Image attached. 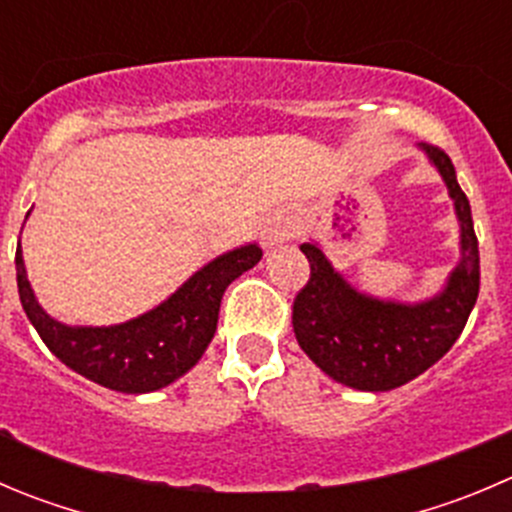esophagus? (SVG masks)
Instances as JSON below:
<instances>
[{"mask_svg":"<svg viewBox=\"0 0 512 512\" xmlns=\"http://www.w3.org/2000/svg\"><path fill=\"white\" fill-rule=\"evenodd\" d=\"M262 235H265V245L267 247H277L282 245V242L290 237V222L285 220L282 215L272 217V220H267L265 230H262Z\"/></svg>","mask_w":512,"mask_h":512,"instance_id":"34e87169","label":"esophagus"}]
</instances>
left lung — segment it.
I'll list each match as a JSON object with an SVG mask.
<instances>
[{
	"label": "left lung",
	"instance_id": "obj_1",
	"mask_svg": "<svg viewBox=\"0 0 512 512\" xmlns=\"http://www.w3.org/2000/svg\"><path fill=\"white\" fill-rule=\"evenodd\" d=\"M440 172L460 222V260L443 290L423 302L380 300L352 287L317 242H302L310 280L292 305V327L305 355L347 388L385 393L423 375L463 332L480 290L478 237L455 167L443 150L418 145Z\"/></svg>",
	"mask_w": 512,
	"mask_h": 512
}]
</instances>
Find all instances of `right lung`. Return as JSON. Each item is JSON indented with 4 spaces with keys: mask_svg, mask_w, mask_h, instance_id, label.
Instances as JSON below:
<instances>
[{
    "mask_svg": "<svg viewBox=\"0 0 512 512\" xmlns=\"http://www.w3.org/2000/svg\"><path fill=\"white\" fill-rule=\"evenodd\" d=\"M29 217V212H27ZM257 242L215 257L177 287L165 302L127 322L107 327L64 325L44 312L29 285L17 245V287L24 312L59 360L102 388L127 395L155 393L200 362L217 330L227 285L260 262Z\"/></svg>",
    "mask_w": 512,
    "mask_h": 512,
    "instance_id": "right-lung-1",
    "label": "right lung"
}]
</instances>
